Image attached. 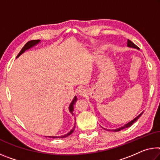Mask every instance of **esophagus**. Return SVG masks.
Segmentation results:
<instances>
[{
  "mask_svg": "<svg viewBox=\"0 0 160 160\" xmlns=\"http://www.w3.org/2000/svg\"><path fill=\"white\" fill-rule=\"evenodd\" d=\"M78 95H80V96H85L86 95L85 90L83 89V88H80V89L78 90Z\"/></svg>",
  "mask_w": 160,
  "mask_h": 160,
  "instance_id": "esophagus-1",
  "label": "esophagus"
}]
</instances>
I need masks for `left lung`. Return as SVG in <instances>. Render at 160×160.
<instances>
[{"instance_id": "8db88e82", "label": "left lung", "mask_w": 160, "mask_h": 160, "mask_svg": "<svg viewBox=\"0 0 160 160\" xmlns=\"http://www.w3.org/2000/svg\"><path fill=\"white\" fill-rule=\"evenodd\" d=\"M128 47H130V48H137V49H138V50L139 49V48L138 46H137V45H136L135 44H134L133 42H132L131 40H128ZM142 113H143V112H142L141 114H139V115L138 117H136V118H135V119H134V120L130 121V122L127 123L126 125H125L122 126V127H121V128H120L115 129V130H114L113 131H114V132H118V131H120L121 130H123V129H125V128H129V127H130L132 125L133 123H135V122L138 120L139 118L142 115Z\"/></svg>"}]
</instances>
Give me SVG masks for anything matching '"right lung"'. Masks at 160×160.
<instances>
[{
	"label": "right lung",
	"mask_w": 160,
	"mask_h": 160,
	"mask_svg": "<svg viewBox=\"0 0 160 160\" xmlns=\"http://www.w3.org/2000/svg\"><path fill=\"white\" fill-rule=\"evenodd\" d=\"M40 41V40H30V41L28 42L27 43L24 45V47L22 48V50H21V52H20L18 53V55H17L16 58H18L21 54H22V53H23V52L25 51V50H28V49H30V48H31L32 47H33L34 45H37L38 43H39ZM76 101H77V97H76V96H75L74 98H73L72 101V102H71L70 105V106H69V111H70V113L72 114V115H73V110H74V106H73V105H75V103L76 102ZM75 125H74V127H73V128L72 129V130H71L69 132L67 133L66 135H65L58 136V137L48 136V138H66V137L70 135L71 134H72V133L73 132V131H74V130H75ZM45 137H46V138H47V136H45Z\"/></svg>",
	"instance_id": "add662e5"
}]
</instances>
